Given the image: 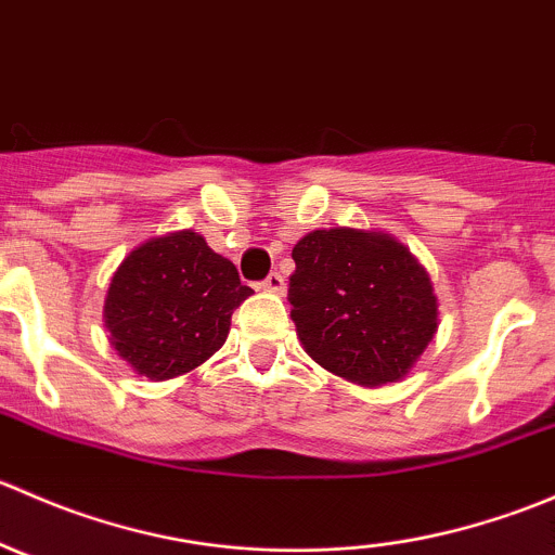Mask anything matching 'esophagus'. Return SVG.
<instances>
[{
    "label": "esophagus",
    "mask_w": 555,
    "mask_h": 555,
    "mask_svg": "<svg viewBox=\"0 0 555 555\" xmlns=\"http://www.w3.org/2000/svg\"><path fill=\"white\" fill-rule=\"evenodd\" d=\"M262 289H266V293H273V295H284V289H287V282H284V276L282 273H268V279L266 282L260 284Z\"/></svg>",
    "instance_id": "esophagus-1"
}]
</instances>
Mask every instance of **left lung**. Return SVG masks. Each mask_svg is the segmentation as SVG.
I'll use <instances>...</instances> for the list:
<instances>
[{
  "mask_svg": "<svg viewBox=\"0 0 555 555\" xmlns=\"http://www.w3.org/2000/svg\"><path fill=\"white\" fill-rule=\"evenodd\" d=\"M293 322L306 354L360 386L408 376L438 333L429 273L382 231L330 228L293 249Z\"/></svg>",
  "mask_w": 555,
  "mask_h": 555,
  "instance_id": "8db88e82",
  "label": "left lung"
}]
</instances>
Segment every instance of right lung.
<instances>
[{
    "label": "right lung",
    "instance_id": "add662e5",
    "mask_svg": "<svg viewBox=\"0 0 555 555\" xmlns=\"http://www.w3.org/2000/svg\"><path fill=\"white\" fill-rule=\"evenodd\" d=\"M251 295L236 266L193 231L139 244L117 266L104 324L117 354L150 382L204 365L228 338L231 317Z\"/></svg>",
    "mask_w": 555,
    "mask_h": 555
}]
</instances>
